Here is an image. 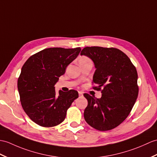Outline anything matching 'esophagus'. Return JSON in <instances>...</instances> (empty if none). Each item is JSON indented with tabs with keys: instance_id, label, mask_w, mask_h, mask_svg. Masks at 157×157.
<instances>
[{
	"instance_id": "1",
	"label": "esophagus",
	"mask_w": 157,
	"mask_h": 157,
	"mask_svg": "<svg viewBox=\"0 0 157 157\" xmlns=\"http://www.w3.org/2000/svg\"><path fill=\"white\" fill-rule=\"evenodd\" d=\"M79 97H82L83 96V93L82 92H79Z\"/></svg>"
}]
</instances>
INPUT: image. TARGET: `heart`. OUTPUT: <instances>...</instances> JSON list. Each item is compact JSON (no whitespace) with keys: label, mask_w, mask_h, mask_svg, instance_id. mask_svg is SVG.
Here are the masks:
<instances>
[{"label":"heart","mask_w":157,"mask_h":157,"mask_svg":"<svg viewBox=\"0 0 157 157\" xmlns=\"http://www.w3.org/2000/svg\"><path fill=\"white\" fill-rule=\"evenodd\" d=\"M90 59H89L88 57H85V56H83L81 57L79 59V62H85V61H90Z\"/></svg>","instance_id":"1"}]
</instances>
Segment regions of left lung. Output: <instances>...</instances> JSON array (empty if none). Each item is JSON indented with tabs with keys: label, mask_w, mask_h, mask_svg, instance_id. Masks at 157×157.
I'll use <instances>...</instances> for the list:
<instances>
[{
	"label": "left lung",
	"mask_w": 157,
	"mask_h": 157,
	"mask_svg": "<svg viewBox=\"0 0 157 157\" xmlns=\"http://www.w3.org/2000/svg\"><path fill=\"white\" fill-rule=\"evenodd\" d=\"M92 59L96 71L92 88L101 91V98L83 96L87 106L83 116L86 122L94 128L107 131L116 128L132 110L138 94V74L129 57L114 47H86L81 52Z\"/></svg>",
	"instance_id": "left-lung-1"
}]
</instances>
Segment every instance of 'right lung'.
<instances>
[{
	"mask_svg": "<svg viewBox=\"0 0 157 157\" xmlns=\"http://www.w3.org/2000/svg\"><path fill=\"white\" fill-rule=\"evenodd\" d=\"M81 48L53 47L33 55L22 67L18 79L21 105L31 120L43 127H53L63 121L67 109L78 98L76 90L59 91L55 84Z\"/></svg>",
	"mask_w": 157,
	"mask_h": 157,
	"instance_id": "add662e5",
	"label": "right lung"
}]
</instances>
